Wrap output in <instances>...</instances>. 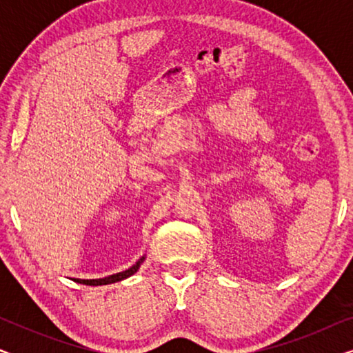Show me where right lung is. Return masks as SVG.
<instances>
[{"label":"right lung","mask_w":353,"mask_h":353,"mask_svg":"<svg viewBox=\"0 0 353 353\" xmlns=\"http://www.w3.org/2000/svg\"><path fill=\"white\" fill-rule=\"evenodd\" d=\"M144 259H146V254L143 255V257L138 259V262L132 265L128 270H123V272L120 273H114V274H109V276H104V278H96V279H80V278H72L75 283H80V284H86V286H104V284H112V283H119V281H123V279H127L134 274L141 267Z\"/></svg>","instance_id":"add662e5"}]
</instances>
